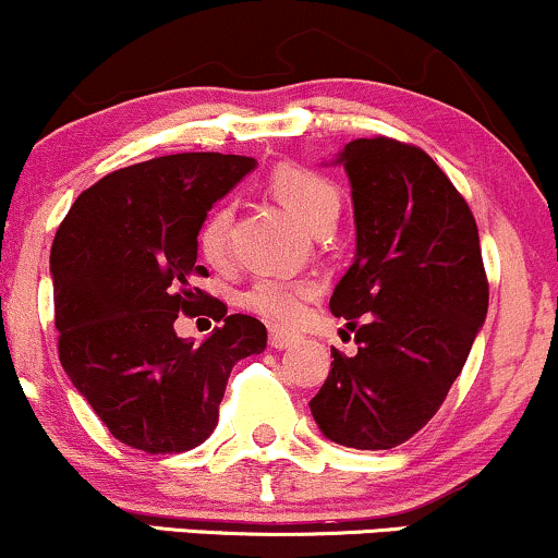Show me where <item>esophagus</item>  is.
<instances>
[{
    "mask_svg": "<svg viewBox=\"0 0 558 558\" xmlns=\"http://www.w3.org/2000/svg\"><path fill=\"white\" fill-rule=\"evenodd\" d=\"M296 341H299V336H293V332H286V330H280V328H272L270 330V345H272V349L283 351V349H288V345H293Z\"/></svg>",
    "mask_w": 558,
    "mask_h": 558,
    "instance_id": "34e87169",
    "label": "esophagus"
}]
</instances>
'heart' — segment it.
<instances>
[{"label":"heart","mask_w":558,"mask_h":558,"mask_svg":"<svg viewBox=\"0 0 558 558\" xmlns=\"http://www.w3.org/2000/svg\"><path fill=\"white\" fill-rule=\"evenodd\" d=\"M270 191L280 204L306 228H315L325 217L338 215V196L336 183L330 178L319 175L315 170L299 168V165H280L270 175ZM233 220V207L228 202H220L209 209L198 228V248L209 265H226L228 259V230ZM315 283L310 280H278L262 278L243 293V306L252 310L254 315L270 319L278 325L299 323L306 312V304L315 299Z\"/></svg>","instance_id":"obj_1"}]
</instances>
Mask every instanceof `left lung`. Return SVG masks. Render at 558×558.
I'll list each match as a JSON object with an SVG mask.
<instances>
[{
  "mask_svg": "<svg viewBox=\"0 0 558 558\" xmlns=\"http://www.w3.org/2000/svg\"><path fill=\"white\" fill-rule=\"evenodd\" d=\"M336 165L351 183L356 254L330 312L360 351L330 349L310 409L332 444L380 451L420 433L444 403L488 315V278L475 217L425 151L356 138Z\"/></svg>",
  "mask_w": 558,
  "mask_h": 558,
  "instance_id": "obj_1",
  "label": "left lung"
}]
</instances>
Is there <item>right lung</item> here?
<instances>
[{"label":"right lung","mask_w":558,"mask_h":558,"mask_svg":"<svg viewBox=\"0 0 558 558\" xmlns=\"http://www.w3.org/2000/svg\"><path fill=\"white\" fill-rule=\"evenodd\" d=\"M257 159L185 151L131 165L75 198L57 228L49 270L60 362L120 444L181 453L213 435L233 364L262 354L257 317L228 315L194 286L198 228ZM178 314L223 319L196 347Z\"/></svg>","instance_id":"right-lung-1"}]
</instances>
